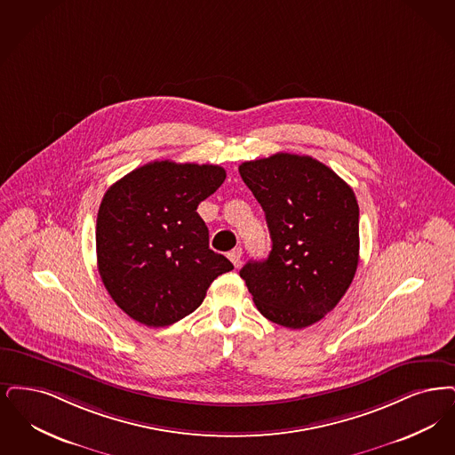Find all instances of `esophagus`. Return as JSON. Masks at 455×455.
<instances>
[{
	"label": "esophagus",
	"instance_id": "esophagus-1",
	"mask_svg": "<svg viewBox=\"0 0 455 455\" xmlns=\"http://www.w3.org/2000/svg\"><path fill=\"white\" fill-rule=\"evenodd\" d=\"M241 255H243V250H241V248H235L233 251H229V253H228V257H229V259L233 261V265H235V267H239V263H241Z\"/></svg>",
	"mask_w": 455,
	"mask_h": 455
}]
</instances>
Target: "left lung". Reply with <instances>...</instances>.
<instances>
[{"mask_svg": "<svg viewBox=\"0 0 455 455\" xmlns=\"http://www.w3.org/2000/svg\"><path fill=\"white\" fill-rule=\"evenodd\" d=\"M239 175L265 211L272 251L239 275L258 311L300 330L326 316L358 265V204L352 187L311 156L277 153L244 161Z\"/></svg>", "mask_w": 455, "mask_h": 455, "instance_id": "8db88e82", "label": "left lung"}]
</instances>
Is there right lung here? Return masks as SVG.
<instances>
[{"label":"right lung","instance_id":"obj_1","mask_svg":"<svg viewBox=\"0 0 455 455\" xmlns=\"http://www.w3.org/2000/svg\"><path fill=\"white\" fill-rule=\"evenodd\" d=\"M224 180L218 164L166 159L136 168L105 192L97 218L100 277L127 316L149 328L170 326L235 268L209 248L197 212Z\"/></svg>","mask_w":455,"mask_h":455}]
</instances>
